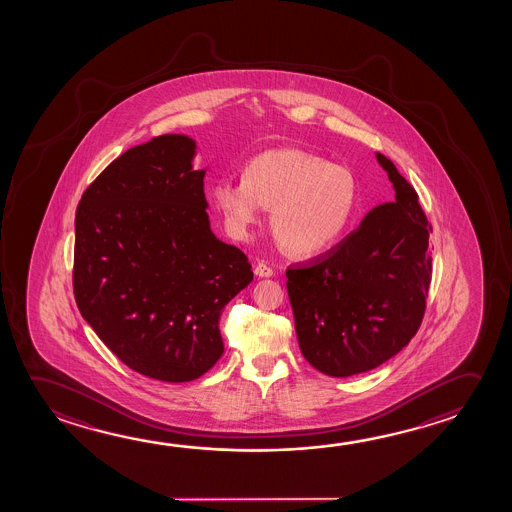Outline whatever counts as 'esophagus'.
<instances>
[{
	"instance_id": "esophagus-1",
	"label": "esophagus",
	"mask_w": 512,
	"mask_h": 512,
	"mask_svg": "<svg viewBox=\"0 0 512 512\" xmlns=\"http://www.w3.org/2000/svg\"><path fill=\"white\" fill-rule=\"evenodd\" d=\"M254 274L258 277H272L274 276V270H272V267H268L267 263L260 261V263L254 267Z\"/></svg>"
}]
</instances>
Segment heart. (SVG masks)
Instances as JSON below:
<instances>
[{
	"instance_id": "heart-1",
	"label": "heart",
	"mask_w": 512,
	"mask_h": 512,
	"mask_svg": "<svg viewBox=\"0 0 512 512\" xmlns=\"http://www.w3.org/2000/svg\"><path fill=\"white\" fill-rule=\"evenodd\" d=\"M229 233L247 240L272 208L270 226L288 251L311 256L329 249L349 228L357 208L354 174L297 147H277L245 163L242 181L213 187Z\"/></svg>"
}]
</instances>
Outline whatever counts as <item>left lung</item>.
<instances>
[{
    "instance_id": "1",
    "label": "left lung",
    "mask_w": 512,
    "mask_h": 512,
    "mask_svg": "<svg viewBox=\"0 0 512 512\" xmlns=\"http://www.w3.org/2000/svg\"><path fill=\"white\" fill-rule=\"evenodd\" d=\"M395 201L317 260L286 270L302 356L318 372L349 377L398 354L422 324L432 258L418 194L386 156Z\"/></svg>"
}]
</instances>
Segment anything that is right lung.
<instances>
[{"label":"right lung","instance_id":"add662e5","mask_svg":"<svg viewBox=\"0 0 512 512\" xmlns=\"http://www.w3.org/2000/svg\"><path fill=\"white\" fill-rule=\"evenodd\" d=\"M195 142L162 135L128 149L76 210L74 299L122 363L163 382L194 381L224 352L222 309L251 263L213 235Z\"/></svg>","mask_w":512,"mask_h":512}]
</instances>
